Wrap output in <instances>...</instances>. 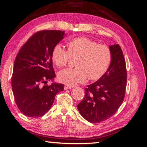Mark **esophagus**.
Instances as JSON below:
<instances>
[{
  "mask_svg": "<svg viewBox=\"0 0 147 147\" xmlns=\"http://www.w3.org/2000/svg\"><path fill=\"white\" fill-rule=\"evenodd\" d=\"M72 88V87L71 86H64V89H71Z\"/></svg>",
  "mask_w": 147,
  "mask_h": 147,
  "instance_id": "obj_1",
  "label": "esophagus"
}]
</instances>
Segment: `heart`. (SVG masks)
Here are the masks:
<instances>
[{"instance_id":"heart-1","label":"heart","mask_w":147,"mask_h":147,"mask_svg":"<svg viewBox=\"0 0 147 147\" xmlns=\"http://www.w3.org/2000/svg\"><path fill=\"white\" fill-rule=\"evenodd\" d=\"M68 49L57 44L52 52V59L56 66L66 65L71 58H78L76 68L65 69L58 73L61 82L69 86L100 78L110 65L112 54L110 49L104 45H98L91 39L81 37L67 43Z\"/></svg>"}]
</instances>
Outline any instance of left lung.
Instances as JSON below:
<instances>
[{"mask_svg": "<svg viewBox=\"0 0 147 147\" xmlns=\"http://www.w3.org/2000/svg\"><path fill=\"white\" fill-rule=\"evenodd\" d=\"M112 59L108 71L85 89L83 100L77 105L80 113L91 123H100L112 117L125 96L126 62L119 44L109 46Z\"/></svg>", "mask_w": 147, "mask_h": 147, "instance_id": "1", "label": "left lung"}]
</instances>
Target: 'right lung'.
Returning a JSON list of instances; mask_svg holds the SVG:
<instances>
[{"instance_id": "obj_1", "label": "right lung", "mask_w": 147, "mask_h": 147, "mask_svg": "<svg viewBox=\"0 0 147 147\" xmlns=\"http://www.w3.org/2000/svg\"><path fill=\"white\" fill-rule=\"evenodd\" d=\"M61 30H47L35 33L19 50L13 65L11 88L19 110L28 117L44 115L51 108L62 84L42 86L54 80L52 52L64 38Z\"/></svg>"}]
</instances>
